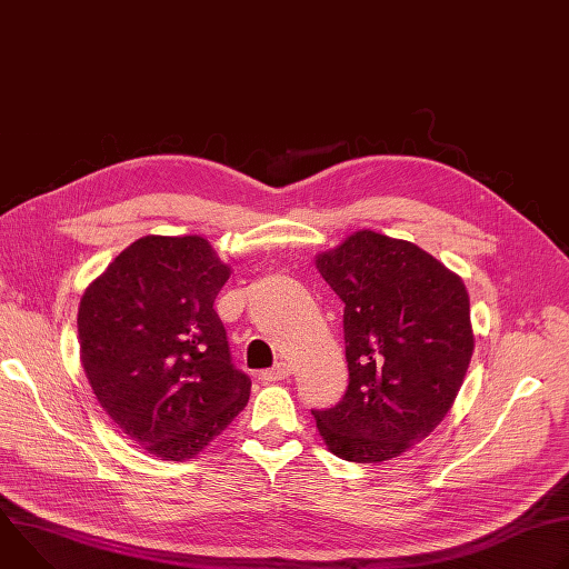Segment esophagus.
Listing matches in <instances>:
<instances>
[{
  "mask_svg": "<svg viewBox=\"0 0 569 569\" xmlns=\"http://www.w3.org/2000/svg\"><path fill=\"white\" fill-rule=\"evenodd\" d=\"M290 376V367L286 362H277L272 369H266L261 373L263 382H277V380H286Z\"/></svg>",
  "mask_w": 569,
  "mask_h": 569,
  "instance_id": "obj_1",
  "label": "esophagus"
}]
</instances>
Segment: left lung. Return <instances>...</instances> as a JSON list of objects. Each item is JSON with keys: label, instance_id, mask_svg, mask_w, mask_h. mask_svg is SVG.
<instances>
[{"label": "left lung", "instance_id": "obj_1", "mask_svg": "<svg viewBox=\"0 0 569 569\" xmlns=\"http://www.w3.org/2000/svg\"><path fill=\"white\" fill-rule=\"evenodd\" d=\"M315 266L345 301L349 387L312 410L333 455L378 463L423 441L466 378L475 336L463 281L410 240L362 229Z\"/></svg>", "mask_w": 569, "mask_h": 569}]
</instances>
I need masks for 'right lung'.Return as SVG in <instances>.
I'll return each instance as SVG.
<instances>
[{
  "label": "right lung",
  "instance_id": "obj_1",
  "mask_svg": "<svg viewBox=\"0 0 569 569\" xmlns=\"http://www.w3.org/2000/svg\"><path fill=\"white\" fill-rule=\"evenodd\" d=\"M231 270L202 236H143L80 297V362L110 419L154 457L202 452L250 400L213 301Z\"/></svg>",
  "mask_w": 569,
  "mask_h": 569
}]
</instances>
